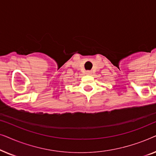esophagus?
<instances>
[{"instance_id":"1","label":"esophagus","mask_w":156,"mask_h":156,"mask_svg":"<svg viewBox=\"0 0 156 156\" xmlns=\"http://www.w3.org/2000/svg\"><path fill=\"white\" fill-rule=\"evenodd\" d=\"M88 72V73H90V72Z\"/></svg>"}]
</instances>
